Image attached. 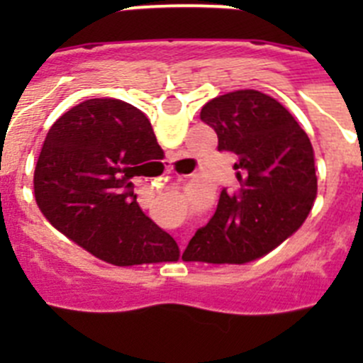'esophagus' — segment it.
I'll list each match as a JSON object with an SVG mask.
<instances>
[{"instance_id":"esophagus-1","label":"esophagus","mask_w":363,"mask_h":363,"mask_svg":"<svg viewBox=\"0 0 363 363\" xmlns=\"http://www.w3.org/2000/svg\"><path fill=\"white\" fill-rule=\"evenodd\" d=\"M167 169H169V171H172V167H167Z\"/></svg>"}]
</instances>
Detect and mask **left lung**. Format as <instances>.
<instances>
[{
	"label": "left lung",
	"mask_w": 363,
	"mask_h": 363,
	"mask_svg": "<svg viewBox=\"0 0 363 363\" xmlns=\"http://www.w3.org/2000/svg\"><path fill=\"white\" fill-rule=\"evenodd\" d=\"M218 150L236 154L240 185L223 189L211 221L182 258L247 264L271 252L309 216L318 184L309 136L278 99L252 89L227 92L201 108Z\"/></svg>",
	"instance_id": "left-lung-1"
}]
</instances>
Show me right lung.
Wrapping results in <instances>:
<instances>
[{"label": "right lung", "mask_w": 363, "mask_h": 363, "mask_svg": "<svg viewBox=\"0 0 363 363\" xmlns=\"http://www.w3.org/2000/svg\"><path fill=\"white\" fill-rule=\"evenodd\" d=\"M154 142L145 114L121 99H86L67 111L47 133L34 171L43 216L107 264L176 262L178 243L143 214L130 182Z\"/></svg>", "instance_id": "add662e5"}]
</instances>
